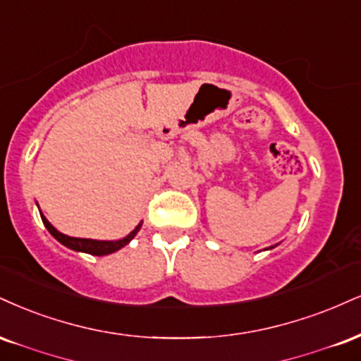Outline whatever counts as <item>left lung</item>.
<instances>
[{
	"mask_svg": "<svg viewBox=\"0 0 361 361\" xmlns=\"http://www.w3.org/2000/svg\"><path fill=\"white\" fill-rule=\"evenodd\" d=\"M274 247H276V245H272V247H269V249H274Z\"/></svg>",
	"mask_w": 361,
	"mask_h": 361,
	"instance_id": "8db88e82",
	"label": "left lung"
}]
</instances>
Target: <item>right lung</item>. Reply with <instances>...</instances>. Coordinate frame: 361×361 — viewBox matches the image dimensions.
<instances>
[{
    "instance_id": "1",
    "label": "right lung",
    "mask_w": 361,
    "mask_h": 361,
    "mask_svg": "<svg viewBox=\"0 0 361 361\" xmlns=\"http://www.w3.org/2000/svg\"><path fill=\"white\" fill-rule=\"evenodd\" d=\"M42 215V212H40ZM42 220H43V225H45L47 230L54 235V238L60 242V244L68 247L71 250H75V252H85V254H90V255H109L112 252L123 249L124 245H128L129 242L133 240L134 237H136V233L139 232V228H141L142 222H139L136 225V228L133 230L129 235H126L124 238H119V240H94V238H79V237H71V235H65V233L59 232L54 225H51L49 220L45 219V215H42Z\"/></svg>"
}]
</instances>
